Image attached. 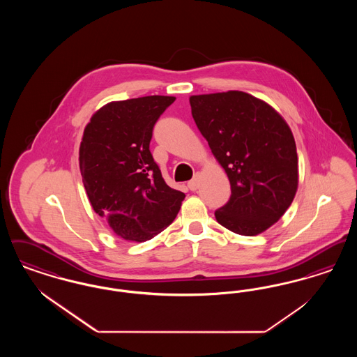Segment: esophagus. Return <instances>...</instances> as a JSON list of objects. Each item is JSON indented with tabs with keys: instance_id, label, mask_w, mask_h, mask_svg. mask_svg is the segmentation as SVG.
Masks as SVG:
<instances>
[{
	"instance_id": "obj_1",
	"label": "esophagus",
	"mask_w": 357,
	"mask_h": 357,
	"mask_svg": "<svg viewBox=\"0 0 357 357\" xmlns=\"http://www.w3.org/2000/svg\"><path fill=\"white\" fill-rule=\"evenodd\" d=\"M199 183H201V174L197 172V174L194 175V178L187 183V186H188V188H190L191 191H195V190L199 187Z\"/></svg>"
}]
</instances>
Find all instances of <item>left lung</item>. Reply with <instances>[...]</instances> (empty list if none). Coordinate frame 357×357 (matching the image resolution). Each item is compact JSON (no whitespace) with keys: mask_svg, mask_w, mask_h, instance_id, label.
Wrapping results in <instances>:
<instances>
[{"mask_svg":"<svg viewBox=\"0 0 357 357\" xmlns=\"http://www.w3.org/2000/svg\"><path fill=\"white\" fill-rule=\"evenodd\" d=\"M190 105L231 186L217 221L241 236L265 231L285 214L298 186L296 142L287 121L241 91L194 95Z\"/></svg>","mask_w":357,"mask_h":357,"instance_id":"1","label":"left lung"}]
</instances>
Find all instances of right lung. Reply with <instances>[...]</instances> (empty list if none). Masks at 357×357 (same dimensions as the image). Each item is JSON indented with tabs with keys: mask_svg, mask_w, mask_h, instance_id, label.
I'll return each instance as SVG.
<instances>
[{
	"mask_svg": "<svg viewBox=\"0 0 357 357\" xmlns=\"http://www.w3.org/2000/svg\"><path fill=\"white\" fill-rule=\"evenodd\" d=\"M174 100L155 95L108 102L85 127L79 163L88 199L123 239L159 234L186 197L165 182L150 151L153 126Z\"/></svg>",
	"mask_w": 357,
	"mask_h": 357,
	"instance_id": "add662e5",
	"label": "right lung"
}]
</instances>
